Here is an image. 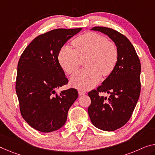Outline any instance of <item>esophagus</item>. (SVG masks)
Returning a JSON list of instances; mask_svg holds the SVG:
<instances>
[{
    "mask_svg": "<svg viewBox=\"0 0 155 155\" xmlns=\"http://www.w3.org/2000/svg\"><path fill=\"white\" fill-rule=\"evenodd\" d=\"M78 94H79L80 96H83V95L86 94V92L82 89H79L78 90Z\"/></svg>",
    "mask_w": 155,
    "mask_h": 155,
    "instance_id": "34e87169",
    "label": "esophagus"
}]
</instances>
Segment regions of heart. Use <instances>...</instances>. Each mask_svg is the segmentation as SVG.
<instances>
[{"label":"heart","mask_w":155,"mask_h":155,"mask_svg":"<svg viewBox=\"0 0 155 155\" xmlns=\"http://www.w3.org/2000/svg\"><path fill=\"white\" fill-rule=\"evenodd\" d=\"M75 50L64 46L58 54V61L68 74H73L79 68L82 60L86 68L71 78V84L80 89L95 87L103 76H108L115 68L118 58L117 47L105 37L88 32L73 40Z\"/></svg>","instance_id":"b5f03b06"}]
</instances>
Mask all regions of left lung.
Listing matches in <instances>:
<instances>
[{
    "label": "left lung",
    "instance_id": "8db88e82",
    "mask_svg": "<svg viewBox=\"0 0 155 155\" xmlns=\"http://www.w3.org/2000/svg\"><path fill=\"white\" fill-rule=\"evenodd\" d=\"M91 30L107 35L118 52L113 72L97 90L88 94L91 101L88 113L93 125L100 130L111 132L127 123L137 105L141 92V63L134 46L124 35L106 27H94ZM101 92L110 96L100 97Z\"/></svg>",
    "mask_w": 155,
    "mask_h": 155
}]
</instances>
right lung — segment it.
Returning a JSON list of instances; mask_svg holds the SVG:
<instances>
[{"label": "right lung", "mask_w": 155, "mask_h": 155, "mask_svg": "<svg viewBox=\"0 0 155 155\" xmlns=\"http://www.w3.org/2000/svg\"><path fill=\"white\" fill-rule=\"evenodd\" d=\"M82 28L53 30L39 35L24 50L17 66L16 92L20 111L31 127L41 132L65 124L68 109L78 97L75 89H56L66 84L58 54L64 44Z\"/></svg>", "instance_id": "add662e5"}]
</instances>
